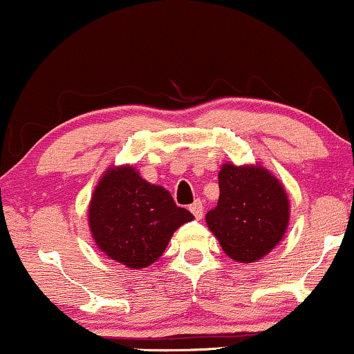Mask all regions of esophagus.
<instances>
[{
  "mask_svg": "<svg viewBox=\"0 0 354 354\" xmlns=\"http://www.w3.org/2000/svg\"><path fill=\"white\" fill-rule=\"evenodd\" d=\"M189 211L193 213V216L196 219H201L203 218V213H205V208H203V203L200 200H196L193 203V205L189 206Z\"/></svg>",
  "mask_w": 354,
  "mask_h": 354,
  "instance_id": "34e87169",
  "label": "esophagus"
}]
</instances>
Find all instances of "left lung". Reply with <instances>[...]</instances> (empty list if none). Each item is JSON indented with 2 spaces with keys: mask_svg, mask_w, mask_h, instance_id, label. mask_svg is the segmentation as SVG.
Listing matches in <instances>:
<instances>
[{
  "mask_svg": "<svg viewBox=\"0 0 354 354\" xmlns=\"http://www.w3.org/2000/svg\"><path fill=\"white\" fill-rule=\"evenodd\" d=\"M219 200L206 223L223 251L238 263H254L281 241L290 221L283 185L259 165L226 163L218 173Z\"/></svg>",
  "mask_w": 354,
  "mask_h": 354,
  "instance_id": "1",
  "label": "left lung"
}]
</instances>
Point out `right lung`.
I'll return each mask as SVG.
<instances>
[{
	"instance_id": "1",
	"label": "right lung",
	"mask_w": 354,
	"mask_h": 354,
	"mask_svg": "<svg viewBox=\"0 0 354 354\" xmlns=\"http://www.w3.org/2000/svg\"><path fill=\"white\" fill-rule=\"evenodd\" d=\"M193 218L176 206L169 191L143 180L128 165L113 166L103 174L88 209L96 246L133 270L153 265L174 231Z\"/></svg>"
}]
</instances>
